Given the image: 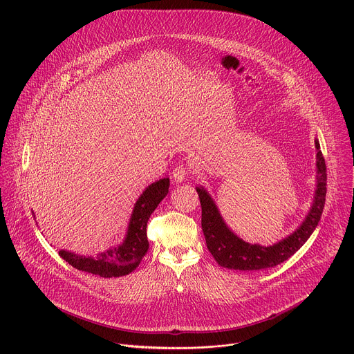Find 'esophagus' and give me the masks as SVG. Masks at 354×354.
Instances as JSON below:
<instances>
[{
	"instance_id": "obj_1",
	"label": "esophagus",
	"mask_w": 354,
	"mask_h": 354,
	"mask_svg": "<svg viewBox=\"0 0 354 354\" xmlns=\"http://www.w3.org/2000/svg\"><path fill=\"white\" fill-rule=\"evenodd\" d=\"M189 174H190V172H189L187 167H185L183 164H179V165H176V167L174 168V171H172V179H174L176 183H180V182H183V180L187 179Z\"/></svg>"
}]
</instances>
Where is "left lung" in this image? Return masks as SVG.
<instances>
[{
	"label": "left lung",
	"instance_id": "obj_1",
	"mask_svg": "<svg viewBox=\"0 0 354 354\" xmlns=\"http://www.w3.org/2000/svg\"><path fill=\"white\" fill-rule=\"evenodd\" d=\"M316 147L319 176L315 204L301 227L286 240L272 247H262L258 244L252 245L239 239L221 218V214L209 194L203 187H197L201 203V227L207 248L218 265L227 269L248 272L274 268L291 258L308 241L320 222L327 193V165L323 153L320 151L319 140H316Z\"/></svg>",
	"mask_w": 354,
	"mask_h": 354
}]
</instances>
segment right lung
<instances>
[{
	"instance_id": "1",
	"label": "right lung",
	"mask_w": 354,
	"mask_h": 354,
	"mask_svg": "<svg viewBox=\"0 0 354 354\" xmlns=\"http://www.w3.org/2000/svg\"><path fill=\"white\" fill-rule=\"evenodd\" d=\"M168 189L169 179L164 178L151 183L143 192L135 204L125 241L120 247L102 252L96 258H85L67 251H59V255L73 268L104 279L129 274L139 266L149 250L147 221L167 196Z\"/></svg>"
}]
</instances>
